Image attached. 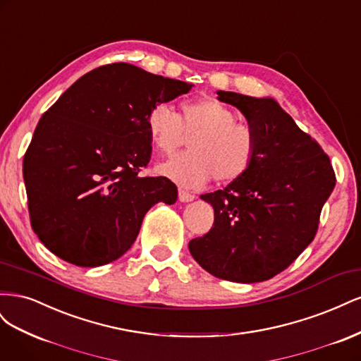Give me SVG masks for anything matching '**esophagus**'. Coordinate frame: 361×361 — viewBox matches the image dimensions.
I'll return each mask as SVG.
<instances>
[{
  "label": "esophagus",
  "mask_w": 361,
  "mask_h": 361,
  "mask_svg": "<svg viewBox=\"0 0 361 361\" xmlns=\"http://www.w3.org/2000/svg\"><path fill=\"white\" fill-rule=\"evenodd\" d=\"M179 200L187 203V202H192L194 200V194L187 191L185 188H179Z\"/></svg>",
  "instance_id": "34e87169"
}]
</instances>
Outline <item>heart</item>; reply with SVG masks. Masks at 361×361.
<instances>
[{"instance_id": "b5f03b06", "label": "heart", "mask_w": 361, "mask_h": 361, "mask_svg": "<svg viewBox=\"0 0 361 361\" xmlns=\"http://www.w3.org/2000/svg\"><path fill=\"white\" fill-rule=\"evenodd\" d=\"M149 138L161 154H173L192 135L190 152L161 162L158 173L185 187H199L214 176L228 183L241 179L256 155L255 134L238 123L236 116L211 97L183 102L180 116L167 104H158L147 116Z\"/></svg>"}]
</instances>
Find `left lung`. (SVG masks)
I'll return each instance as SVG.
<instances>
[{"label":"left lung","mask_w":361,"mask_h":361,"mask_svg":"<svg viewBox=\"0 0 361 361\" xmlns=\"http://www.w3.org/2000/svg\"><path fill=\"white\" fill-rule=\"evenodd\" d=\"M216 93L247 118L256 155L241 179L200 195L214 207V226L191 239L188 248L195 262L218 279L269 280L313 241L336 174L322 147L272 97Z\"/></svg>","instance_id":"left-lung-1"}]
</instances>
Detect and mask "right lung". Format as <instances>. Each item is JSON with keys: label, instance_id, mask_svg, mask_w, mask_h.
Instances as JSON below:
<instances>
[{"label": "right lung", "instance_id": "right-lung-1", "mask_svg": "<svg viewBox=\"0 0 361 361\" xmlns=\"http://www.w3.org/2000/svg\"><path fill=\"white\" fill-rule=\"evenodd\" d=\"M191 87L129 63L105 64L42 116L24 182L31 227L51 253L82 268L110 264L134 244L152 206L178 200L170 179L138 173L152 154L150 110Z\"/></svg>", "mask_w": 361, "mask_h": 361}]
</instances>
